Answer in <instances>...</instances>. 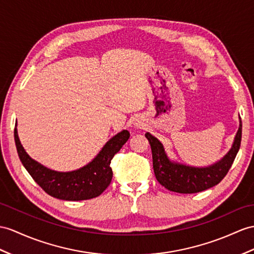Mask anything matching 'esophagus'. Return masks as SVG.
Instances as JSON below:
<instances>
[{
	"instance_id": "1",
	"label": "esophagus",
	"mask_w": 254,
	"mask_h": 254,
	"mask_svg": "<svg viewBox=\"0 0 254 254\" xmlns=\"http://www.w3.org/2000/svg\"><path fill=\"white\" fill-rule=\"evenodd\" d=\"M135 126H137V127H140V124H139V123H135Z\"/></svg>"
}]
</instances>
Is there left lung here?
Wrapping results in <instances>:
<instances>
[{
    "instance_id": "obj_1",
    "label": "left lung",
    "mask_w": 254,
    "mask_h": 254,
    "mask_svg": "<svg viewBox=\"0 0 254 254\" xmlns=\"http://www.w3.org/2000/svg\"><path fill=\"white\" fill-rule=\"evenodd\" d=\"M241 131L243 124L239 121L238 131L231 150L219 162L207 167H191L172 162L167 156L162 142L146 132L145 137L151 145L153 168L157 181L167 190L181 194L198 193L219 184L230 170L239 151Z\"/></svg>"
}]
</instances>
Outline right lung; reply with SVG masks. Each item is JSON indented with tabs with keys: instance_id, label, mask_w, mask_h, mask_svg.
<instances>
[{
	"instance_id": "right-lung-1",
	"label": "right lung",
	"mask_w": 254,
	"mask_h": 254,
	"mask_svg": "<svg viewBox=\"0 0 254 254\" xmlns=\"http://www.w3.org/2000/svg\"><path fill=\"white\" fill-rule=\"evenodd\" d=\"M14 135L18 156L33 180L55 198L74 201L95 198L109 187L113 177L110 167L111 160L126 143L130 133L128 130H123L115 134L89 164L69 172L48 169L32 159L20 143L17 127H15Z\"/></svg>"
}]
</instances>
